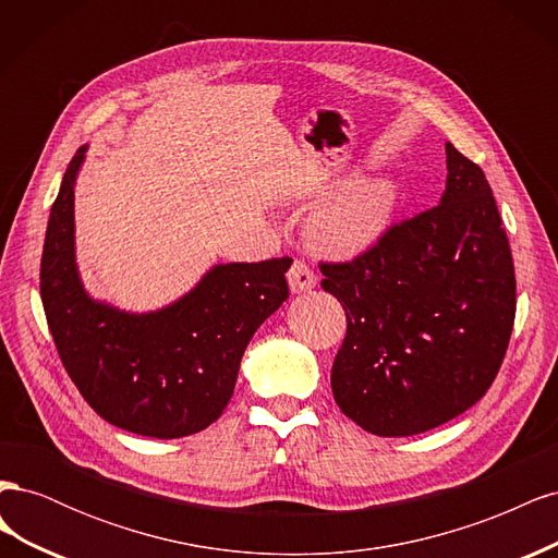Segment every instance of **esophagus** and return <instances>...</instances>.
Listing matches in <instances>:
<instances>
[{
    "instance_id": "esophagus-1",
    "label": "esophagus",
    "mask_w": 558,
    "mask_h": 558,
    "mask_svg": "<svg viewBox=\"0 0 558 558\" xmlns=\"http://www.w3.org/2000/svg\"><path fill=\"white\" fill-rule=\"evenodd\" d=\"M289 286L293 293H305V291H312L316 286V275L312 272V269L302 263V260H295L289 269Z\"/></svg>"
}]
</instances>
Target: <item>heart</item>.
Instances as JSON below:
<instances>
[{"mask_svg":"<svg viewBox=\"0 0 558 558\" xmlns=\"http://www.w3.org/2000/svg\"><path fill=\"white\" fill-rule=\"evenodd\" d=\"M396 209L398 185L393 179H353L314 209L307 228L310 240L330 256H356L384 238Z\"/></svg>","mask_w":558,"mask_h":558,"instance_id":"obj_1","label":"heart"}]
</instances>
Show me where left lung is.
Returning a JSON list of instances; mask_svg holds the SVG:
<instances>
[{
	"instance_id": "8db88e82",
	"label": "left lung",
	"mask_w": 558,
	"mask_h": 558,
	"mask_svg": "<svg viewBox=\"0 0 558 558\" xmlns=\"http://www.w3.org/2000/svg\"><path fill=\"white\" fill-rule=\"evenodd\" d=\"M447 172L440 205L351 263H320V286L347 314L332 396L373 435L408 437L463 414L510 344L517 281L492 185L451 144Z\"/></svg>"
}]
</instances>
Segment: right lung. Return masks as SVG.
Returning a JSON list of instances; mask_svg holds the SVG:
<instances>
[{
    "instance_id": "right-lung-1",
    "label": "right lung",
    "mask_w": 558,
    "mask_h": 558,
    "mask_svg": "<svg viewBox=\"0 0 558 558\" xmlns=\"http://www.w3.org/2000/svg\"><path fill=\"white\" fill-rule=\"evenodd\" d=\"M81 146L50 207L41 302L60 361L109 424L158 440L205 430L223 414L244 349L289 298L291 258L214 265L172 305L132 314L93 300L74 253V183Z\"/></svg>"
}]
</instances>
